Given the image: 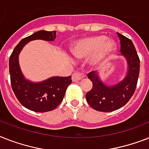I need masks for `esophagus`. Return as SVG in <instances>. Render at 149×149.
Segmentation results:
<instances>
[{"instance_id": "34e87169", "label": "esophagus", "mask_w": 149, "mask_h": 149, "mask_svg": "<svg viewBox=\"0 0 149 149\" xmlns=\"http://www.w3.org/2000/svg\"><path fill=\"white\" fill-rule=\"evenodd\" d=\"M83 78H84V75L80 72H75L72 75V80L73 82H77V81L81 80Z\"/></svg>"}]
</instances>
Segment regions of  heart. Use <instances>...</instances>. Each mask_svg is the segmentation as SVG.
<instances>
[{"mask_svg":"<svg viewBox=\"0 0 149 149\" xmlns=\"http://www.w3.org/2000/svg\"><path fill=\"white\" fill-rule=\"evenodd\" d=\"M116 49V43L114 41L107 40V37L103 35H96L76 41L71 52L77 59L86 58L93 54L92 63L99 65L108 60Z\"/></svg>","mask_w":149,"mask_h":149,"instance_id":"obj_1","label":"heart"}]
</instances>
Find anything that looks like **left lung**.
Wrapping results in <instances>:
<instances>
[{
    "label": "left lung",
    "instance_id": "1",
    "mask_svg": "<svg viewBox=\"0 0 149 149\" xmlns=\"http://www.w3.org/2000/svg\"><path fill=\"white\" fill-rule=\"evenodd\" d=\"M120 40L121 56L127 61V72L123 80L107 85L95 71L87 77L93 83V88L86 94L87 102L100 112H112L125 106L133 95L139 75L140 60L131 40L117 33Z\"/></svg>",
    "mask_w": 149,
    "mask_h": 149
}]
</instances>
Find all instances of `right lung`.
Wrapping results in <instances>:
<instances>
[{
  "label": "right lung",
  "mask_w": 149,
  "mask_h": 149,
  "mask_svg": "<svg viewBox=\"0 0 149 149\" xmlns=\"http://www.w3.org/2000/svg\"><path fill=\"white\" fill-rule=\"evenodd\" d=\"M56 31H39L20 41L9 59L11 87L18 101L25 108L37 112H49L56 109L63 100L71 77H52L40 82L25 78L19 64V54L26 43L35 40L54 41Z\"/></svg>",
  "instance_id": "1"
}]
</instances>
